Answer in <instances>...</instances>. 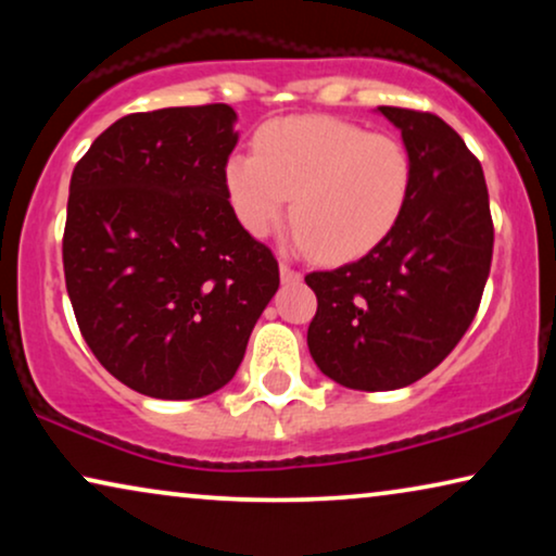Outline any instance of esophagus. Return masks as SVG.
Returning a JSON list of instances; mask_svg holds the SVG:
<instances>
[{"label": "esophagus", "instance_id": "obj_1", "mask_svg": "<svg viewBox=\"0 0 556 556\" xmlns=\"http://www.w3.org/2000/svg\"><path fill=\"white\" fill-rule=\"evenodd\" d=\"M280 280H283V283H295V280H301V270L291 268L288 263H280Z\"/></svg>", "mask_w": 556, "mask_h": 556}]
</instances>
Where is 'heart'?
Here are the masks:
<instances>
[{"mask_svg": "<svg viewBox=\"0 0 556 556\" xmlns=\"http://www.w3.org/2000/svg\"><path fill=\"white\" fill-rule=\"evenodd\" d=\"M240 225L263 238L291 197L293 240L326 263L367 255L400 223L413 189V159L392 134L329 116L273 121L255 136V156L225 169Z\"/></svg>", "mask_w": 556, "mask_h": 556, "instance_id": "heart-1", "label": "heart"}]
</instances>
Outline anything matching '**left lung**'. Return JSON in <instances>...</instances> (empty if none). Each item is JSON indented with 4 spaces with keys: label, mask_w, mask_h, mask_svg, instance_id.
Masks as SVG:
<instances>
[{
    "label": "left lung",
    "mask_w": 556,
    "mask_h": 556,
    "mask_svg": "<svg viewBox=\"0 0 556 556\" xmlns=\"http://www.w3.org/2000/svg\"><path fill=\"white\" fill-rule=\"evenodd\" d=\"M402 131L413 189L394 230L337 270H314L308 349L349 390H400L468 331L491 273L493 219L481 162L443 118L379 105Z\"/></svg>",
    "instance_id": "8db88e82"
}]
</instances>
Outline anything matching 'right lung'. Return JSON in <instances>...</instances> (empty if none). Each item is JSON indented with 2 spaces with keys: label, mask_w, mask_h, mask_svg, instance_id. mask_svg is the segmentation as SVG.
<instances>
[{
  "label": "right lung",
  "mask_w": 556,
  "mask_h": 556,
  "mask_svg": "<svg viewBox=\"0 0 556 556\" xmlns=\"http://www.w3.org/2000/svg\"><path fill=\"white\" fill-rule=\"evenodd\" d=\"M227 103L128 113L75 164L63 268L75 321L118 382L194 400L238 371L280 270L235 215Z\"/></svg>",
  "instance_id": "right-lung-1"
}]
</instances>
